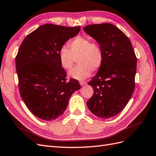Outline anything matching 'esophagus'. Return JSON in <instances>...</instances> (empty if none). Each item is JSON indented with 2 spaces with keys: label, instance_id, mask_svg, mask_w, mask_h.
Instances as JSON below:
<instances>
[{
  "label": "esophagus",
  "instance_id": "1",
  "mask_svg": "<svg viewBox=\"0 0 156 156\" xmlns=\"http://www.w3.org/2000/svg\"><path fill=\"white\" fill-rule=\"evenodd\" d=\"M79 83H80V84H81V86L85 85V84H87V82H85V81H79Z\"/></svg>",
  "mask_w": 156,
  "mask_h": 156
}]
</instances>
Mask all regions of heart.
<instances>
[{
  "label": "heart",
  "instance_id": "1",
  "mask_svg": "<svg viewBox=\"0 0 156 156\" xmlns=\"http://www.w3.org/2000/svg\"><path fill=\"white\" fill-rule=\"evenodd\" d=\"M68 48L61 47L59 51V60L64 69H72L77 58L79 64L71 70L70 77L83 80L91 75L92 70L97 71L101 68L104 60V54L100 45L90 41L87 37L78 36L69 41Z\"/></svg>",
  "mask_w": 156,
  "mask_h": 156
}]
</instances>
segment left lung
I'll return each instance as SVG.
<instances>
[{
  "instance_id": "left-lung-1",
  "label": "left lung",
  "mask_w": 156,
  "mask_h": 156,
  "mask_svg": "<svg viewBox=\"0 0 156 156\" xmlns=\"http://www.w3.org/2000/svg\"><path fill=\"white\" fill-rule=\"evenodd\" d=\"M103 49L104 60L88 84L94 94L87 104L94 115L109 119L126 106L135 89L136 57L129 39L110 23L89 25L83 28Z\"/></svg>"
}]
</instances>
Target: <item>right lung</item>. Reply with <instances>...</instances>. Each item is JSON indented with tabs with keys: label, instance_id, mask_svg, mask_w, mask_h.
<instances>
[{
	"label": "right lung",
	"instance_id": "add662e5",
	"mask_svg": "<svg viewBox=\"0 0 156 156\" xmlns=\"http://www.w3.org/2000/svg\"><path fill=\"white\" fill-rule=\"evenodd\" d=\"M81 27L45 24L27 35L16 57L19 90L33 115L51 121L62 115L72 94L81 88L75 79L66 80L59 51Z\"/></svg>",
	"mask_w": 156,
	"mask_h": 156
}]
</instances>
